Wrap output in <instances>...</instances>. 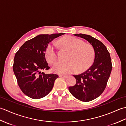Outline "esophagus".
Returning <instances> with one entry per match:
<instances>
[{"label":"esophagus","instance_id":"obj_1","mask_svg":"<svg viewBox=\"0 0 126 126\" xmlns=\"http://www.w3.org/2000/svg\"><path fill=\"white\" fill-rule=\"evenodd\" d=\"M59 77H63V78H66L68 76L65 75H59Z\"/></svg>","mask_w":126,"mask_h":126}]
</instances>
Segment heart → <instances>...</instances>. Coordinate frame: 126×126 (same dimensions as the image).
<instances>
[{
  "label": "heart",
  "mask_w": 126,
  "mask_h": 126,
  "mask_svg": "<svg viewBox=\"0 0 126 126\" xmlns=\"http://www.w3.org/2000/svg\"><path fill=\"white\" fill-rule=\"evenodd\" d=\"M60 44L70 51L66 62L59 61L53 66L55 73L66 75L77 69L80 72L85 70L92 64L95 57V50L90 44L73 36H66L60 40ZM45 57L48 62L52 64L57 61L58 56L54 43H50L45 50Z\"/></svg>",
  "instance_id": "1"
}]
</instances>
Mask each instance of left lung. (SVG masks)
Here are the masks:
<instances>
[{
    "label": "left lung",
    "mask_w": 126,
    "mask_h": 126,
    "mask_svg": "<svg viewBox=\"0 0 126 126\" xmlns=\"http://www.w3.org/2000/svg\"><path fill=\"white\" fill-rule=\"evenodd\" d=\"M75 36L86 39L95 50L93 65L81 74L74 75L76 79L69 92L74 97L82 102H89L98 97L106 89L112 69L110 54L102 43L90 35L79 33Z\"/></svg>",
    "instance_id": "obj_1"
}]
</instances>
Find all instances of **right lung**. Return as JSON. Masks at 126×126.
I'll list each match as a JSON object with an SVG mask.
<instances>
[{"label":"right lung","instance_id":"obj_1","mask_svg":"<svg viewBox=\"0 0 126 126\" xmlns=\"http://www.w3.org/2000/svg\"><path fill=\"white\" fill-rule=\"evenodd\" d=\"M64 33L40 34L27 41L16 53L13 70L22 92L29 97L39 99L49 94L58 75L45 74L50 66L45 58L48 45Z\"/></svg>","mask_w":126,"mask_h":126}]
</instances>
